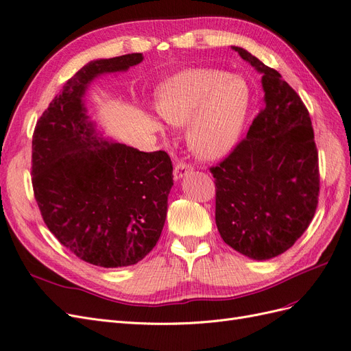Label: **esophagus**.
I'll return each mask as SVG.
<instances>
[{
  "instance_id": "1",
  "label": "esophagus",
  "mask_w": 351,
  "mask_h": 351,
  "mask_svg": "<svg viewBox=\"0 0 351 351\" xmlns=\"http://www.w3.org/2000/svg\"><path fill=\"white\" fill-rule=\"evenodd\" d=\"M191 172H192L191 165H186L185 162H178L173 169V178H175V180H179V179L185 178Z\"/></svg>"
}]
</instances>
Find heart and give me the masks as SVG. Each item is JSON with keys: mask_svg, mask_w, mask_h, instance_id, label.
<instances>
[{"mask_svg": "<svg viewBox=\"0 0 351 351\" xmlns=\"http://www.w3.org/2000/svg\"><path fill=\"white\" fill-rule=\"evenodd\" d=\"M250 104L242 77L213 69L178 73L156 90V110L172 125L188 123V144L202 159H219L233 149Z\"/></svg>", "mask_w": 351, "mask_h": 351, "instance_id": "obj_1", "label": "heart"}]
</instances>
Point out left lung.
Masks as SVG:
<instances>
[{"instance_id": "obj_1", "label": "left lung", "mask_w": 351, "mask_h": 351, "mask_svg": "<svg viewBox=\"0 0 351 351\" xmlns=\"http://www.w3.org/2000/svg\"><path fill=\"white\" fill-rule=\"evenodd\" d=\"M263 74L265 108L246 138L210 171L216 178V224L242 255L265 261L286 252L318 206V152L299 95L256 56L232 47Z\"/></svg>"}]
</instances>
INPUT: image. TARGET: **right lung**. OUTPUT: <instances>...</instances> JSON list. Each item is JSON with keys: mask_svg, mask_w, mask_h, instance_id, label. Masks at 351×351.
<instances>
[{"mask_svg": "<svg viewBox=\"0 0 351 351\" xmlns=\"http://www.w3.org/2000/svg\"><path fill=\"white\" fill-rule=\"evenodd\" d=\"M143 60V53H128L86 64L33 134L32 184L45 224L75 256L104 268L134 265L153 250L173 186L167 153L105 140L84 105L97 77Z\"/></svg>", "mask_w": 351, "mask_h": 351, "instance_id": "1", "label": "right lung"}]
</instances>
